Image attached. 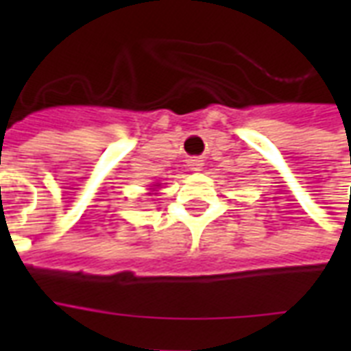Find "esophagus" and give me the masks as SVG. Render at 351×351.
Returning a JSON list of instances; mask_svg holds the SVG:
<instances>
[{
  "mask_svg": "<svg viewBox=\"0 0 351 351\" xmlns=\"http://www.w3.org/2000/svg\"><path fill=\"white\" fill-rule=\"evenodd\" d=\"M187 165H189V169L191 171H202L204 160L202 158H189Z\"/></svg>",
  "mask_w": 351,
  "mask_h": 351,
  "instance_id": "34e87169",
  "label": "esophagus"
}]
</instances>
